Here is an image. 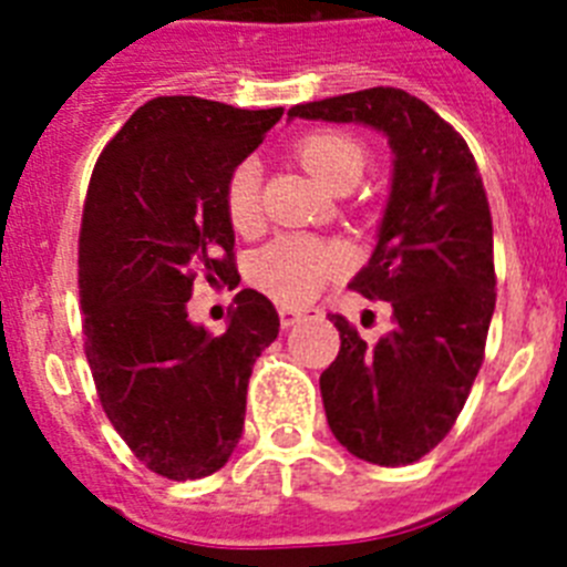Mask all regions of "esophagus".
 Returning a JSON list of instances; mask_svg holds the SVG:
<instances>
[{"instance_id": "34e87169", "label": "esophagus", "mask_w": 567, "mask_h": 567, "mask_svg": "<svg viewBox=\"0 0 567 567\" xmlns=\"http://www.w3.org/2000/svg\"><path fill=\"white\" fill-rule=\"evenodd\" d=\"M303 315H307V309H298V307H280V309H278L280 327H284V329L295 327V323H298V320L303 318Z\"/></svg>"}]
</instances>
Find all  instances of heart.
Instances as JSON below:
<instances>
[{"label": "heart", "instance_id": "b5f03b06", "mask_svg": "<svg viewBox=\"0 0 567 567\" xmlns=\"http://www.w3.org/2000/svg\"><path fill=\"white\" fill-rule=\"evenodd\" d=\"M303 167L332 187L352 189L363 178L365 150L346 133H312L295 144ZM229 224L240 233H252L260 224V169L255 162H240L229 173L227 189ZM346 267L343 249L312 235H280L260 247L249 260V278L260 292L284 303H307L332 275Z\"/></svg>", "mask_w": 567, "mask_h": 567}]
</instances>
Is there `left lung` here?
Instances as JSON below:
<instances>
[{
	"label": "left lung",
	"instance_id": "left-lung-1",
	"mask_svg": "<svg viewBox=\"0 0 567 567\" xmlns=\"http://www.w3.org/2000/svg\"><path fill=\"white\" fill-rule=\"evenodd\" d=\"M289 118L363 124L392 147L378 244L349 287L389 300L394 329L369 346L332 315L340 352L320 374V398L346 452L409 465L452 432L483 365L497 280L477 162L452 124L398 87L298 104Z\"/></svg>",
	"mask_w": 567,
	"mask_h": 567
}]
</instances>
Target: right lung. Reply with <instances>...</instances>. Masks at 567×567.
<instances>
[{
  "label": "right lung",
  "instance_id": "add662e5",
  "mask_svg": "<svg viewBox=\"0 0 567 567\" xmlns=\"http://www.w3.org/2000/svg\"><path fill=\"white\" fill-rule=\"evenodd\" d=\"M284 107L158 96L104 147L79 235L84 354L113 429L150 471L202 480L238 445L255 358L278 312L240 289L227 332L187 315L195 275L233 284L227 178Z\"/></svg>",
  "mask_w": 567,
  "mask_h": 567
}]
</instances>
